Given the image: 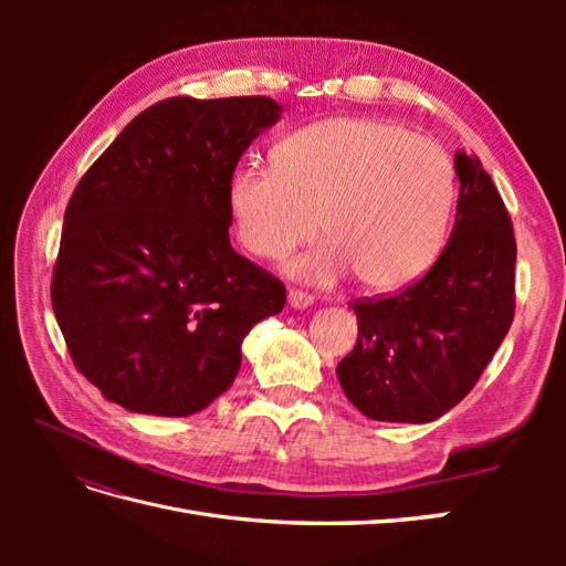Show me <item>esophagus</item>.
<instances>
[{"mask_svg":"<svg viewBox=\"0 0 566 566\" xmlns=\"http://www.w3.org/2000/svg\"><path fill=\"white\" fill-rule=\"evenodd\" d=\"M287 304L293 306V310H306V306L314 304V295L304 293V290L293 287V290H290V293H287Z\"/></svg>","mask_w":566,"mask_h":566,"instance_id":"34e87169","label":"esophagus"}]
</instances>
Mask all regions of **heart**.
I'll return each mask as SVG.
<instances>
[{
    "label": "heart",
    "instance_id": "1",
    "mask_svg": "<svg viewBox=\"0 0 566 566\" xmlns=\"http://www.w3.org/2000/svg\"><path fill=\"white\" fill-rule=\"evenodd\" d=\"M241 245L283 260L321 231L328 243L290 273L318 285L358 276L378 293L401 290L432 269L449 235L455 167L427 136L370 117H333L290 132L273 163H245L229 181Z\"/></svg>",
    "mask_w": 566,
    "mask_h": 566
}]
</instances>
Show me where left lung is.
<instances>
[{"label":"left lung","instance_id":"left-lung-1","mask_svg":"<svg viewBox=\"0 0 566 566\" xmlns=\"http://www.w3.org/2000/svg\"><path fill=\"white\" fill-rule=\"evenodd\" d=\"M460 196L447 248L397 295L352 302L354 349L337 366L370 420L430 422L468 397L515 318L517 243L476 156L455 153Z\"/></svg>","mask_w":566,"mask_h":566}]
</instances>
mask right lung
I'll return each mask as SVG.
<instances>
[{"instance_id":"add662e5","label":"right lung","mask_w":566,"mask_h":566,"mask_svg":"<svg viewBox=\"0 0 566 566\" xmlns=\"http://www.w3.org/2000/svg\"><path fill=\"white\" fill-rule=\"evenodd\" d=\"M281 117L269 96L165 98L84 172L63 217L51 306L75 368L134 413L184 418L241 368L285 285L229 241V181Z\"/></svg>"}]
</instances>
